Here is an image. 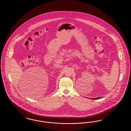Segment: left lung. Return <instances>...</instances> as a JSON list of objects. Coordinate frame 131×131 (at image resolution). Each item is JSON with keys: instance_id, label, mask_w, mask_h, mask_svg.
Segmentation results:
<instances>
[{"instance_id": "1", "label": "left lung", "mask_w": 131, "mask_h": 131, "mask_svg": "<svg viewBox=\"0 0 131 131\" xmlns=\"http://www.w3.org/2000/svg\"><path fill=\"white\" fill-rule=\"evenodd\" d=\"M101 98L100 97H98V98H91L92 99H94V100H95V99H100Z\"/></svg>"}]
</instances>
